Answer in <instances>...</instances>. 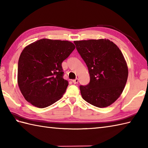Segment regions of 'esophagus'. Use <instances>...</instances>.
Wrapping results in <instances>:
<instances>
[{"label": "esophagus", "instance_id": "1", "mask_svg": "<svg viewBox=\"0 0 148 148\" xmlns=\"http://www.w3.org/2000/svg\"><path fill=\"white\" fill-rule=\"evenodd\" d=\"M72 82H73V84H78V78H76V79L72 80Z\"/></svg>", "mask_w": 148, "mask_h": 148}]
</instances>
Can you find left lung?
Listing matches in <instances>:
<instances>
[{"label": "left lung", "mask_w": 148, "mask_h": 148, "mask_svg": "<svg viewBox=\"0 0 148 148\" xmlns=\"http://www.w3.org/2000/svg\"><path fill=\"white\" fill-rule=\"evenodd\" d=\"M86 63L90 82L80 85L83 99L98 108L110 106L122 93L127 83L128 66L117 45L108 39L74 41Z\"/></svg>", "instance_id": "8db88e82"}]
</instances>
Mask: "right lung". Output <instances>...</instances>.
<instances>
[{"mask_svg": "<svg viewBox=\"0 0 148 148\" xmlns=\"http://www.w3.org/2000/svg\"><path fill=\"white\" fill-rule=\"evenodd\" d=\"M75 49L70 41L48 38L24 48L18 61V84L28 103L44 108L63 97L68 82L63 78L61 63Z\"/></svg>", "mask_w": 148, "mask_h": 148, "instance_id": "add662e5", "label": "right lung"}]
</instances>
